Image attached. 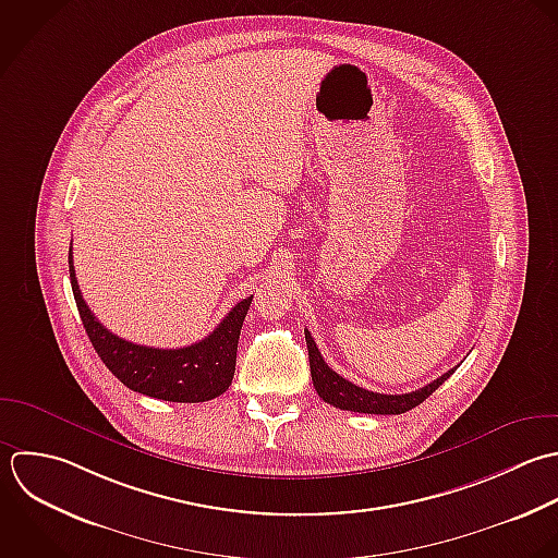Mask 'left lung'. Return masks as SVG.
Wrapping results in <instances>:
<instances>
[{"instance_id":"left-lung-1","label":"left lung","mask_w":558,"mask_h":558,"mask_svg":"<svg viewBox=\"0 0 558 558\" xmlns=\"http://www.w3.org/2000/svg\"><path fill=\"white\" fill-rule=\"evenodd\" d=\"M306 335V348H308V361H311V376H313V385L315 391L319 393V398L341 411H352V413H367V415H400L407 413L415 407H420L428 396H433L454 372H446L444 376H439L437 380H433L430 385L411 391V393H400V396H387V393H374L367 391L363 387L352 385L350 380H345L343 376H339L337 372H332L328 367V363L324 361L317 343L313 341L311 332L304 330Z\"/></svg>"}]
</instances>
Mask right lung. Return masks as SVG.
Returning <instances> with one entry per match:
<instances>
[{
	"instance_id": "right-lung-1",
	"label": "right lung",
	"mask_w": 558,
	"mask_h": 558,
	"mask_svg": "<svg viewBox=\"0 0 558 558\" xmlns=\"http://www.w3.org/2000/svg\"><path fill=\"white\" fill-rule=\"evenodd\" d=\"M69 276L80 319L97 356L128 389L165 402L191 404L208 402L232 385L239 335L252 298L241 300L206 339L178 350H160L125 341L97 322L82 300L71 247Z\"/></svg>"
}]
</instances>
